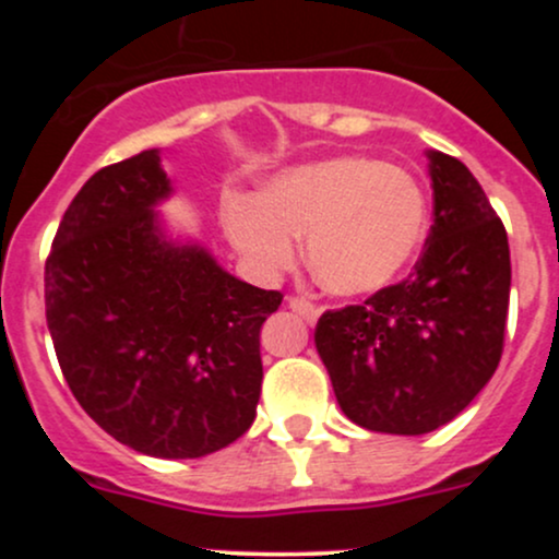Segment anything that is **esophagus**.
<instances>
[{
	"label": "esophagus",
	"mask_w": 559,
	"mask_h": 559,
	"mask_svg": "<svg viewBox=\"0 0 559 559\" xmlns=\"http://www.w3.org/2000/svg\"><path fill=\"white\" fill-rule=\"evenodd\" d=\"M288 307H292L294 312H297V316L301 318V320H307V323H318V318H320V310L316 305H312V301H307V299H301V297H292L288 299Z\"/></svg>",
	"instance_id": "1"
}]
</instances>
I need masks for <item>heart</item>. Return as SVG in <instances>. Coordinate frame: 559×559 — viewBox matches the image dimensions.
Masks as SVG:
<instances>
[{
  "label": "heart",
  "mask_w": 559,
  "mask_h": 559,
  "mask_svg": "<svg viewBox=\"0 0 559 559\" xmlns=\"http://www.w3.org/2000/svg\"><path fill=\"white\" fill-rule=\"evenodd\" d=\"M223 228L258 278L288 271L297 236H307L320 286L336 297H368L415 260L428 202L413 173L365 155H336L275 173L254 199H234Z\"/></svg>",
  "instance_id": "1"
}]
</instances>
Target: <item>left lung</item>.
<instances>
[{"mask_svg": "<svg viewBox=\"0 0 559 559\" xmlns=\"http://www.w3.org/2000/svg\"><path fill=\"white\" fill-rule=\"evenodd\" d=\"M433 226L415 273L329 310L316 346L342 413L378 433L447 426L491 381L510 307V243L460 159L428 150Z\"/></svg>", "mask_w": 559, "mask_h": 559, "instance_id": "1", "label": "left lung"}]
</instances>
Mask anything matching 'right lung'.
I'll list each match as a JSON object with an SVG mask.
<instances>
[{"label":"right lung","instance_id":"obj_1","mask_svg":"<svg viewBox=\"0 0 559 559\" xmlns=\"http://www.w3.org/2000/svg\"><path fill=\"white\" fill-rule=\"evenodd\" d=\"M159 150L96 170L62 215L44 271L70 391L120 444L163 460L217 452L254 423L260 329L281 305L173 236Z\"/></svg>","mask_w":559,"mask_h":559}]
</instances>
